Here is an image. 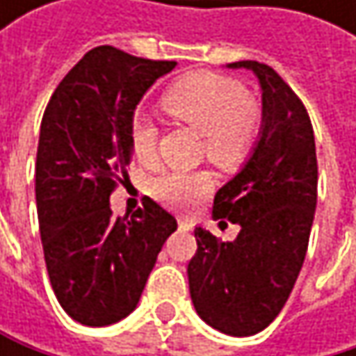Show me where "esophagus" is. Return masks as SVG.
<instances>
[{"mask_svg": "<svg viewBox=\"0 0 356 356\" xmlns=\"http://www.w3.org/2000/svg\"><path fill=\"white\" fill-rule=\"evenodd\" d=\"M193 229V222L189 218H179V231H191Z\"/></svg>", "mask_w": 356, "mask_h": 356, "instance_id": "34e87169", "label": "esophagus"}]
</instances>
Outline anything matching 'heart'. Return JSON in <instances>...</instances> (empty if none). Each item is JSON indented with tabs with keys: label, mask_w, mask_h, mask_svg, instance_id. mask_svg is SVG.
Returning a JSON list of instances; mask_svg holds the SVG:
<instances>
[{
	"label": "heart",
	"mask_w": 356,
	"mask_h": 356,
	"mask_svg": "<svg viewBox=\"0 0 356 356\" xmlns=\"http://www.w3.org/2000/svg\"><path fill=\"white\" fill-rule=\"evenodd\" d=\"M163 108L200 129L206 156L225 169L237 167L248 156L261 127V111L248 97L245 86L214 72H193L179 78L165 92ZM129 148L142 163L154 159L156 127L150 119L134 117ZM210 189L212 177L204 169H173L150 183V193L173 210L193 208Z\"/></svg>",
	"instance_id": "heart-1"
}]
</instances>
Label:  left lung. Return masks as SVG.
<instances>
[{
  "label": "left lung",
  "mask_w": 356,
  "mask_h": 356,
  "mask_svg": "<svg viewBox=\"0 0 356 356\" xmlns=\"http://www.w3.org/2000/svg\"><path fill=\"white\" fill-rule=\"evenodd\" d=\"M261 86V131L243 169L214 195V218L241 231L218 241L197 227L187 266L197 316L229 336H253L284 307L301 272L318 202L316 138L301 99L266 63L235 61Z\"/></svg>",
  "instance_id": "1"
}]
</instances>
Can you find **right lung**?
<instances>
[{
  "label": "right lung",
  "mask_w": 356,
  "mask_h": 356,
  "mask_svg": "<svg viewBox=\"0 0 356 356\" xmlns=\"http://www.w3.org/2000/svg\"><path fill=\"white\" fill-rule=\"evenodd\" d=\"M175 61L88 51L59 82L40 121L36 212L53 293L72 320L101 327L127 318L177 220L150 197L129 218L108 197L131 161L129 127L146 90Z\"/></svg>",
  "instance_id": "right-lung-1"
}]
</instances>
